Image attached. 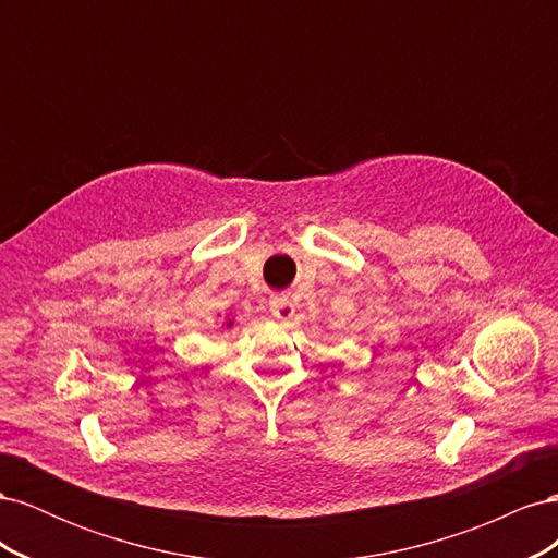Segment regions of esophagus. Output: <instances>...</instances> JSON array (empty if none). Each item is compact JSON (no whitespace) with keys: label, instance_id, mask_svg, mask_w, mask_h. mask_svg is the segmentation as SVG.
I'll return each instance as SVG.
<instances>
[{"label":"esophagus","instance_id":"1","mask_svg":"<svg viewBox=\"0 0 558 558\" xmlns=\"http://www.w3.org/2000/svg\"><path fill=\"white\" fill-rule=\"evenodd\" d=\"M269 312H272V316L279 318V320H289L295 314V305L286 295H279V298H272V302H269Z\"/></svg>","mask_w":558,"mask_h":558}]
</instances>
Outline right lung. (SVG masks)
<instances>
[{"label": "right lung", "instance_id": "right-lung-1", "mask_svg": "<svg viewBox=\"0 0 558 558\" xmlns=\"http://www.w3.org/2000/svg\"><path fill=\"white\" fill-rule=\"evenodd\" d=\"M226 326H228V328H230V326H232V320H226Z\"/></svg>", "mask_w": 558, "mask_h": 558}]
</instances>
